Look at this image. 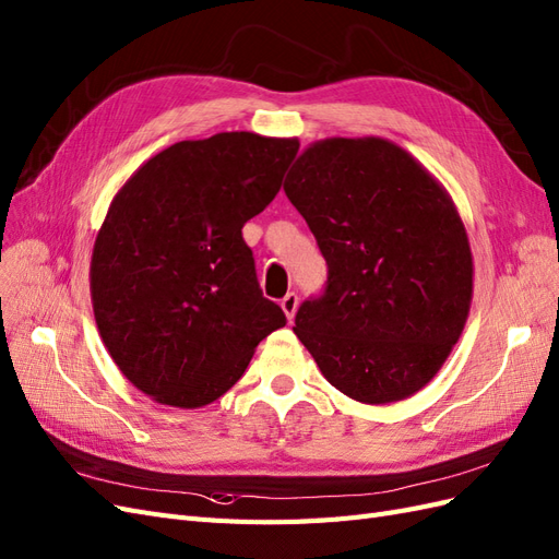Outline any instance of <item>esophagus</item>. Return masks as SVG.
<instances>
[{
	"label": "esophagus",
	"mask_w": 559,
	"mask_h": 559,
	"mask_svg": "<svg viewBox=\"0 0 559 559\" xmlns=\"http://www.w3.org/2000/svg\"><path fill=\"white\" fill-rule=\"evenodd\" d=\"M297 307H299V297H297V293H288V295H285V297L281 299V309H283V313H285V316H288V321H293V318H295Z\"/></svg>",
	"instance_id": "1"
}]
</instances>
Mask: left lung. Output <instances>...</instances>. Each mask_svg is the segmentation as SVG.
Masks as SVG:
<instances>
[{
    "label": "left lung",
    "instance_id": "obj_1",
    "mask_svg": "<svg viewBox=\"0 0 559 559\" xmlns=\"http://www.w3.org/2000/svg\"><path fill=\"white\" fill-rule=\"evenodd\" d=\"M283 189L328 262L325 295L293 328L318 370L365 405L421 391L473 299V252L448 189L377 135L311 142Z\"/></svg>",
    "mask_w": 559,
    "mask_h": 559
}]
</instances>
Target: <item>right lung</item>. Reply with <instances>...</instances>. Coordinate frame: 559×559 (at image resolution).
I'll use <instances>...</instances> for the list:
<instances>
[{"instance_id": "add662e5", "label": "right lung", "mask_w": 559, "mask_h": 559, "mask_svg": "<svg viewBox=\"0 0 559 559\" xmlns=\"http://www.w3.org/2000/svg\"><path fill=\"white\" fill-rule=\"evenodd\" d=\"M297 150V138L248 131L182 140L111 199L91 254L93 316L111 360L152 401L211 405L285 325L241 229L274 201Z\"/></svg>"}]
</instances>
